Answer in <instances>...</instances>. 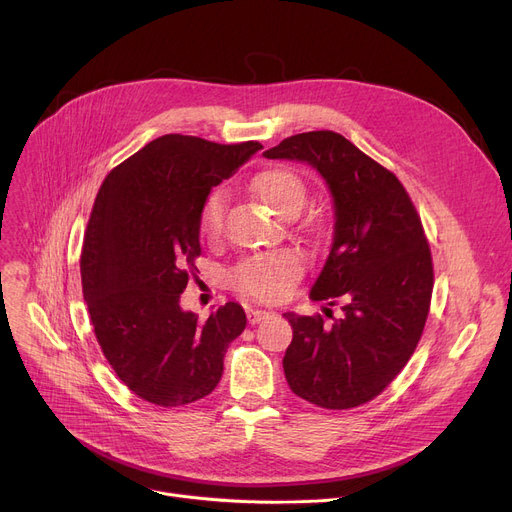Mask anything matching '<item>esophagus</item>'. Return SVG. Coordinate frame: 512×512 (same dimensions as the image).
Here are the masks:
<instances>
[{
    "label": "esophagus",
    "instance_id": "esophagus-1",
    "mask_svg": "<svg viewBox=\"0 0 512 512\" xmlns=\"http://www.w3.org/2000/svg\"><path fill=\"white\" fill-rule=\"evenodd\" d=\"M247 317H249V324L255 326V324H259V321L272 317V313L270 311H263V309H249Z\"/></svg>",
    "mask_w": 512,
    "mask_h": 512
}]
</instances>
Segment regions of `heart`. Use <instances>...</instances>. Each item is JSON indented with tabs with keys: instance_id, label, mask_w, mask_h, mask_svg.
I'll use <instances>...</instances> for the list:
<instances>
[{
	"instance_id": "b5f03b06",
	"label": "heart",
	"mask_w": 512,
	"mask_h": 512,
	"mask_svg": "<svg viewBox=\"0 0 512 512\" xmlns=\"http://www.w3.org/2000/svg\"><path fill=\"white\" fill-rule=\"evenodd\" d=\"M251 191L276 213L284 218H294L307 199V184L294 170L286 166H272L261 170L253 182ZM226 195L224 191H211L199 209V232L201 236L215 240L224 228ZM301 259L290 251L255 255L240 261L232 280L234 286L259 301H276L290 288V284L301 276Z\"/></svg>"
}]
</instances>
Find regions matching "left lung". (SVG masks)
<instances>
[{
	"label": "left lung",
	"mask_w": 512,
	"mask_h": 512,
	"mask_svg": "<svg viewBox=\"0 0 512 512\" xmlns=\"http://www.w3.org/2000/svg\"><path fill=\"white\" fill-rule=\"evenodd\" d=\"M263 155L307 161L334 199L332 249L311 299L342 315L326 324L284 313L286 382L315 407H361L390 386L425 328L434 265L421 218L400 180L334 130L294 134Z\"/></svg>",
	"instance_id": "left-lung-1"
}]
</instances>
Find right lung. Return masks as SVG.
Listing matches in <instances>:
<instances>
[{
  "mask_svg": "<svg viewBox=\"0 0 512 512\" xmlns=\"http://www.w3.org/2000/svg\"><path fill=\"white\" fill-rule=\"evenodd\" d=\"M261 143L220 145L164 134L105 176L85 232L80 280L101 351L118 378L157 407H182L218 386L247 315L226 303L205 321L180 309L195 274L199 209Z\"/></svg>",
  "mask_w": 512,
  "mask_h": 512,
  "instance_id": "obj_1",
  "label": "right lung"
}]
</instances>
